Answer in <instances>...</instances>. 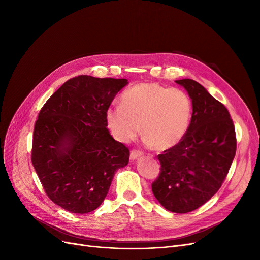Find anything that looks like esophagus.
Instances as JSON below:
<instances>
[{"mask_svg":"<svg viewBox=\"0 0 260 260\" xmlns=\"http://www.w3.org/2000/svg\"><path fill=\"white\" fill-rule=\"evenodd\" d=\"M141 156H143V152L135 151V149H133V151H131V153H130V159L131 160H135V159L139 158V157H141Z\"/></svg>","mask_w":260,"mask_h":260,"instance_id":"1","label":"esophagus"}]
</instances>
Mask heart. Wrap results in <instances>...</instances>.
<instances>
[{
  "instance_id": "1",
  "label": "heart",
  "mask_w": 260,
  "mask_h": 260,
  "mask_svg": "<svg viewBox=\"0 0 260 260\" xmlns=\"http://www.w3.org/2000/svg\"><path fill=\"white\" fill-rule=\"evenodd\" d=\"M121 103L109 106L105 117L113 136L123 143L135 139L142 124L147 142L166 151L184 138L191 124L192 101L180 89L139 83L122 94Z\"/></svg>"
}]
</instances>
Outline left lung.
Instances as JSON below:
<instances>
[{
	"label": "left lung",
	"instance_id": "1",
	"mask_svg": "<svg viewBox=\"0 0 260 260\" xmlns=\"http://www.w3.org/2000/svg\"><path fill=\"white\" fill-rule=\"evenodd\" d=\"M176 82L192 100V120L184 138L157 156L161 167L152 191L167 210L185 214L221 187L237 152V137L225 106L202 84L192 79Z\"/></svg>",
	"mask_w": 260,
	"mask_h": 260
}]
</instances>
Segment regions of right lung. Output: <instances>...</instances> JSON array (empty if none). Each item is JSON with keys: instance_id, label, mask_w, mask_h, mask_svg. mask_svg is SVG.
<instances>
[{"instance_id": "obj_1", "label": "right lung", "mask_w": 260, "mask_h": 260, "mask_svg": "<svg viewBox=\"0 0 260 260\" xmlns=\"http://www.w3.org/2000/svg\"><path fill=\"white\" fill-rule=\"evenodd\" d=\"M127 79L78 76L53 93L39 113L31 161L49 199L74 214L96 209L129 148L109 133L106 109Z\"/></svg>"}]
</instances>
